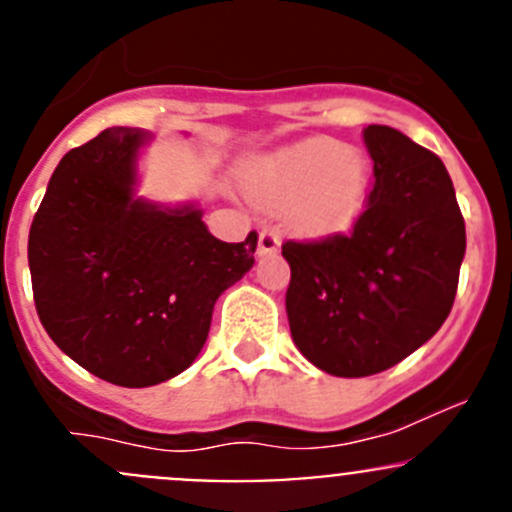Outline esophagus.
<instances>
[{"label":"esophagus","instance_id":"34e87169","mask_svg":"<svg viewBox=\"0 0 512 512\" xmlns=\"http://www.w3.org/2000/svg\"><path fill=\"white\" fill-rule=\"evenodd\" d=\"M280 245H282V237L275 227H265V230L260 232V247H257L260 255H272V252L280 250Z\"/></svg>","mask_w":512,"mask_h":512}]
</instances>
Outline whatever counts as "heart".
<instances>
[{
    "mask_svg": "<svg viewBox=\"0 0 512 512\" xmlns=\"http://www.w3.org/2000/svg\"><path fill=\"white\" fill-rule=\"evenodd\" d=\"M250 193L267 208L294 204L292 225L304 235H332L347 230L364 210L369 165L342 143L314 138L265 160L252 175Z\"/></svg>",
    "mask_w": 512,
    "mask_h": 512,
    "instance_id": "obj_1",
    "label": "heart"
}]
</instances>
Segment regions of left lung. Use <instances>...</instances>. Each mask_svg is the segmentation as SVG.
<instances>
[{
	"instance_id": "1",
	"label": "left lung",
	"mask_w": 512,
	"mask_h": 512,
	"mask_svg": "<svg viewBox=\"0 0 512 512\" xmlns=\"http://www.w3.org/2000/svg\"><path fill=\"white\" fill-rule=\"evenodd\" d=\"M371 190L352 232L287 240V317L297 349L332 376L379 374L446 322L466 223L443 160L389 126H366Z\"/></svg>"
}]
</instances>
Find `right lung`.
Listing matches in <instances>:
<instances>
[{
  "mask_svg": "<svg viewBox=\"0 0 512 512\" xmlns=\"http://www.w3.org/2000/svg\"><path fill=\"white\" fill-rule=\"evenodd\" d=\"M146 133L106 128L56 165L29 230L36 314L66 356L128 389L188 369L215 299L255 262L257 232L223 242L200 210L133 200Z\"/></svg>",
  "mask_w": 512,
  "mask_h": 512,
  "instance_id": "obj_1",
  "label": "right lung"
}]
</instances>
